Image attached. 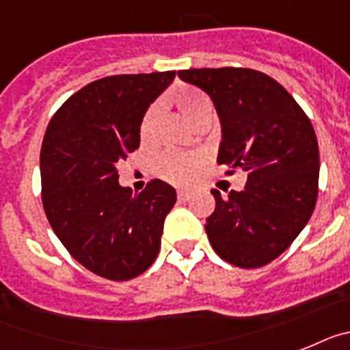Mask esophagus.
<instances>
[{"instance_id":"obj_1","label":"esophagus","mask_w":350,"mask_h":350,"mask_svg":"<svg viewBox=\"0 0 350 350\" xmlns=\"http://www.w3.org/2000/svg\"><path fill=\"white\" fill-rule=\"evenodd\" d=\"M190 196H192V193L187 192V190H179V192H178V200H179V202H185V200L190 199Z\"/></svg>"}]
</instances>
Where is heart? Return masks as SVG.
Returning a JSON list of instances; mask_svg holds the SVG:
<instances>
[{"mask_svg": "<svg viewBox=\"0 0 350 350\" xmlns=\"http://www.w3.org/2000/svg\"><path fill=\"white\" fill-rule=\"evenodd\" d=\"M169 102L176 107L187 123L193 126L200 120H209L213 112V103L208 95L196 88L181 86L169 95ZM158 118V105H150L142 114L139 124V135L142 142H148L153 135L154 124ZM204 165V158L196 153H167L158 160V172L165 179L176 185L190 183Z\"/></svg>", "mask_w": 350, "mask_h": 350, "instance_id": "1", "label": "heart"}]
</instances>
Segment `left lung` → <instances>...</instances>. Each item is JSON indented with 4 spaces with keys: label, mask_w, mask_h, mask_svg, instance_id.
I'll list each match as a JSON object with an SVG mask.
<instances>
[{
    "label": "left lung",
    "mask_w": 350,
    "mask_h": 350,
    "mask_svg": "<svg viewBox=\"0 0 350 350\" xmlns=\"http://www.w3.org/2000/svg\"><path fill=\"white\" fill-rule=\"evenodd\" d=\"M181 81L208 93L220 118L217 162L248 174L241 192L217 200L206 220L213 250L238 267L284 254L308 224L319 193L314 126L282 84L252 68H190Z\"/></svg>",
    "instance_id": "8db88e82"
}]
</instances>
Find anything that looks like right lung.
<instances>
[{"label":"right lung","mask_w":350,"mask_h":350,"mask_svg":"<svg viewBox=\"0 0 350 350\" xmlns=\"http://www.w3.org/2000/svg\"><path fill=\"white\" fill-rule=\"evenodd\" d=\"M176 72L111 75L70 96L40 151L47 220L77 262L107 280L144 273L160 252L176 190L151 179L141 193L120 185L116 165L139 148L142 114Z\"/></svg>","instance_id":"right-lung-1"}]
</instances>
